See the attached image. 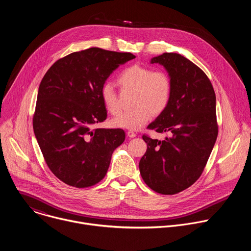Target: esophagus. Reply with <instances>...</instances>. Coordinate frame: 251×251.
Here are the masks:
<instances>
[{
    "instance_id": "34e87169",
    "label": "esophagus",
    "mask_w": 251,
    "mask_h": 251,
    "mask_svg": "<svg viewBox=\"0 0 251 251\" xmlns=\"http://www.w3.org/2000/svg\"><path fill=\"white\" fill-rule=\"evenodd\" d=\"M127 136H128L129 138H134V137H136V133H135L134 131H132V130H129V131L127 132Z\"/></svg>"
}]
</instances>
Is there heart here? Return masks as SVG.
<instances>
[{
  "instance_id": "obj_1",
  "label": "heart",
  "mask_w": 251,
  "mask_h": 251,
  "mask_svg": "<svg viewBox=\"0 0 251 251\" xmlns=\"http://www.w3.org/2000/svg\"><path fill=\"white\" fill-rule=\"evenodd\" d=\"M118 84L127 90L134 91L132 106L134 108L116 117L112 123L115 127L138 130L152 117L166 110L173 92L170 76L165 71L151 67L133 64L121 71L117 78ZM101 99L110 114L118 115L121 111L117 94L111 83L101 87Z\"/></svg>"
}]
</instances>
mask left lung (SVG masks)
<instances>
[{
    "label": "left lung",
    "instance_id": "1",
    "mask_svg": "<svg viewBox=\"0 0 251 251\" xmlns=\"http://www.w3.org/2000/svg\"><path fill=\"white\" fill-rule=\"evenodd\" d=\"M150 63L164 66L173 92L166 110L148 128L171 136L162 141L143 136L148 148L139 169L153 191L174 195L201 176L217 141L216 93L203 71L181 54L165 52Z\"/></svg>",
    "mask_w": 251,
    "mask_h": 251
}]
</instances>
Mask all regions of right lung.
<instances>
[{"label":"right lung","instance_id":"right-lung-1","mask_svg":"<svg viewBox=\"0 0 251 251\" xmlns=\"http://www.w3.org/2000/svg\"><path fill=\"white\" fill-rule=\"evenodd\" d=\"M135 57L91 48L58 59L44 76L33 132L47 165L66 185L87 188L99 183L113 151L124 142L122 129L92 126L107 118L102 85L118 66Z\"/></svg>","mask_w":251,"mask_h":251}]
</instances>
